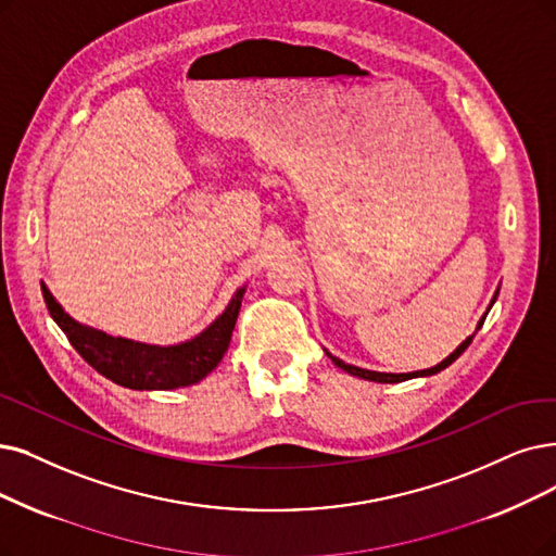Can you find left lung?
I'll return each mask as SVG.
<instances>
[{
    "label": "left lung",
    "mask_w": 556,
    "mask_h": 556,
    "mask_svg": "<svg viewBox=\"0 0 556 556\" xmlns=\"http://www.w3.org/2000/svg\"><path fill=\"white\" fill-rule=\"evenodd\" d=\"M500 294V292H497ZM495 294V296H497ZM493 303H495V299H493ZM485 319V317H483ZM483 319L479 321V326H477V330L483 326ZM472 338L475 336H470L468 340H465L452 355H447L445 361H442L440 365H435V367H431V369H421V371H410V374H383V371H369V369H361V367H353V365H346V363H342L340 358H332V355L328 353V358L336 363L340 369H344V371H349L351 376H358V379H367V381H376V383H399V381H408V379H415V376H431V374H438V371H442L445 367H450L458 355L470 346V342H472Z\"/></svg>",
    "instance_id": "obj_1"
}]
</instances>
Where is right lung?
Masks as SVG:
<instances>
[{
  "label": "right lung",
  "mask_w": 556,
  "mask_h": 556,
  "mask_svg": "<svg viewBox=\"0 0 556 556\" xmlns=\"http://www.w3.org/2000/svg\"><path fill=\"white\" fill-rule=\"evenodd\" d=\"M40 290L52 319L59 324L81 358L96 371L106 376L109 381L129 390H173L205 379L230 346L243 296L241 287L226 307V313L198 338L175 346H152L111 338L102 330L77 324L71 315L63 313V307L42 282Z\"/></svg>",
  "instance_id": "add662e5"
}]
</instances>
